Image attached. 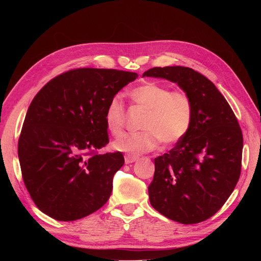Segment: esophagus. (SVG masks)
<instances>
[{"label":"esophagus","instance_id":"esophagus-1","mask_svg":"<svg viewBox=\"0 0 261 261\" xmlns=\"http://www.w3.org/2000/svg\"><path fill=\"white\" fill-rule=\"evenodd\" d=\"M138 159H139V157L135 156V154H125V156H124L125 164H132V163L137 162Z\"/></svg>","mask_w":261,"mask_h":261}]
</instances>
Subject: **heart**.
<instances>
[{
    "mask_svg": "<svg viewBox=\"0 0 261 261\" xmlns=\"http://www.w3.org/2000/svg\"><path fill=\"white\" fill-rule=\"evenodd\" d=\"M131 98L138 107L147 110L142 122V132L123 135L113 142L115 150L139 154L152 151L160 140L173 145L184 138L192 125L193 105L191 98L182 92H170L169 87L147 83L132 90ZM108 130L120 135L125 123V108L120 95L110 99L104 113Z\"/></svg>",
    "mask_w": 261,
    "mask_h": 261,
    "instance_id": "heart-1",
    "label": "heart"
}]
</instances>
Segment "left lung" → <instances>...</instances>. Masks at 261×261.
I'll return each instance as SVG.
<instances>
[{
    "label": "left lung",
    "instance_id": "left-lung-1",
    "mask_svg": "<svg viewBox=\"0 0 261 261\" xmlns=\"http://www.w3.org/2000/svg\"><path fill=\"white\" fill-rule=\"evenodd\" d=\"M176 83L193 105L187 135L154 158L148 187L154 210L182 224L199 223L223 206L239 180L243 138L229 103L212 82L181 66L153 67L142 77Z\"/></svg>",
    "mask_w": 261,
    "mask_h": 261
}]
</instances>
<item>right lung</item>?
<instances>
[{"mask_svg":"<svg viewBox=\"0 0 261 261\" xmlns=\"http://www.w3.org/2000/svg\"><path fill=\"white\" fill-rule=\"evenodd\" d=\"M138 74L99 68L55 77L32 99L18 142L24 185L37 207L58 221H75L108 202L123 154L96 151L109 143V101Z\"/></svg>","mask_w":261,"mask_h":261,"instance_id":"obj_1","label":"right lung"}]
</instances>
